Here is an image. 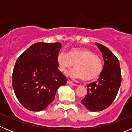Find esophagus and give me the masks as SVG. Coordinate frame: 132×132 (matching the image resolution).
I'll return each mask as SVG.
<instances>
[{
	"instance_id": "esophagus-1",
	"label": "esophagus",
	"mask_w": 132,
	"mask_h": 132,
	"mask_svg": "<svg viewBox=\"0 0 132 132\" xmlns=\"http://www.w3.org/2000/svg\"><path fill=\"white\" fill-rule=\"evenodd\" d=\"M67 83L68 84H70V85H72V86H78L77 84H76L73 83V82H71V80H68V82Z\"/></svg>"
}]
</instances>
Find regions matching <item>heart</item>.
<instances>
[{
	"label": "heart",
	"mask_w": 132,
	"mask_h": 132,
	"mask_svg": "<svg viewBox=\"0 0 132 132\" xmlns=\"http://www.w3.org/2000/svg\"><path fill=\"white\" fill-rule=\"evenodd\" d=\"M58 68L66 73L74 64L71 75L75 78H82L84 81H91L99 78L103 64L100 57L89 49L75 48L69 50L68 54L61 52L57 56Z\"/></svg>",
	"instance_id": "heart-1"
}]
</instances>
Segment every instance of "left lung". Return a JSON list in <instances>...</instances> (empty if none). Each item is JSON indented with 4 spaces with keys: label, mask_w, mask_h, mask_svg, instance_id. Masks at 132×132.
<instances>
[{
    "label": "left lung",
    "mask_w": 132,
    "mask_h": 132,
    "mask_svg": "<svg viewBox=\"0 0 132 132\" xmlns=\"http://www.w3.org/2000/svg\"><path fill=\"white\" fill-rule=\"evenodd\" d=\"M104 59V66L96 82L87 85V93L82 103L91 111H101L114 102L121 84L119 61L104 45L96 43Z\"/></svg>",
    "instance_id": "obj_1"
}]
</instances>
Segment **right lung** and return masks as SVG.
Listing matches in <instances>:
<instances>
[{
  "label": "right lung",
  "mask_w": 132,
  "mask_h": 132,
  "mask_svg": "<svg viewBox=\"0 0 132 132\" xmlns=\"http://www.w3.org/2000/svg\"><path fill=\"white\" fill-rule=\"evenodd\" d=\"M59 42L33 44L21 54L14 65L12 86L17 99L27 109L41 111L55 99L66 77L57 68Z\"/></svg>",
  "instance_id": "add662e5"
}]
</instances>
